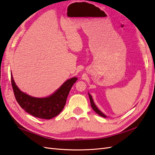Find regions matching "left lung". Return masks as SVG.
<instances>
[{
    "label": "left lung",
    "instance_id": "8db88e82",
    "mask_svg": "<svg viewBox=\"0 0 155 155\" xmlns=\"http://www.w3.org/2000/svg\"><path fill=\"white\" fill-rule=\"evenodd\" d=\"M88 94H89V99H90V103H91V107H92V108L93 109V110L95 111L97 114H98L99 115H100L101 116H103V117H104V118H107V116L105 115L104 113H103L102 112L99 108H97V107L95 105V103H94V101H93V98H92V97H91V95H90V93H88Z\"/></svg>",
    "mask_w": 155,
    "mask_h": 155
}]
</instances>
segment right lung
<instances>
[{
	"instance_id": "right-lung-1",
	"label": "right lung",
	"mask_w": 155,
	"mask_h": 155,
	"mask_svg": "<svg viewBox=\"0 0 155 155\" xmlns=\"http://www.w3.org/2000/svg\"><path fill=\"white\" fill-rule=\"evenodd\" d=\"M77 80L76 77L68 79L51 95L39 98L22 92L16 85L11 72V83L14 93L20 106L31 115L46 120L54 118L62 112L71 87Z\"/></svg>"
}]
</instances>
